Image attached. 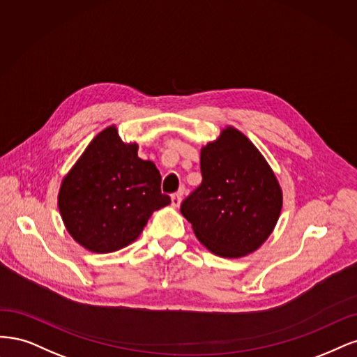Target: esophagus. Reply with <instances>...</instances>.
Wrapping results in <instances>:
<instances>
[{
	"label": "esophagus",
	"instance_id": "obj_1",
	"mask_svg": "<svg viewBox=\"0 0 357 357\" xmlns=\"http://www.w3.org/2000/svg\"><path fill=\"white\" fill-rule=\"evenodd\" d=\"M181 200H182V192L181 191L172 194V206H174V208H178V206L181 204Z\"/></svg>",
	"mask_w": 357,
	"mask_h": 357
}]
</instances>
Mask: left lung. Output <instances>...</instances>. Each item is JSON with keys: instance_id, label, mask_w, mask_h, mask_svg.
<instances>
[{"instance_id": "1", "label": "left lung", "mask_w": 357, "mask_h": 357, "mask_svg": "<svg viewBox=\"0 0 357 357\" xmlns=\"http://www.w3.org/2000/svg\"><path fill=\"white\" fill-rule=\"evenodd\" d=\"M202 183L181 204L197 238L213 254L257 250L279 220L282 191L255 145L228 128L202 149Z\"/></svg>"}]
</instances>
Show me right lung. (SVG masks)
<instances>
[{
	"instance_id": "right-lung-1",
	"label": "right lung",
	"mask_w": 357,
	"mask_h": 357,
	"mask_svg": "<svg viewBox=\"0 0 357 357\" xmlns=\"http://www.w3.org/2000/svg\"><path fill=\"white\" fill-rule=\"evenodd\" d=\"M170 203L162 175L124 144L116 128L102 130L62 182L59 211L75 241L108 254L132 243L154 211Z\"/></svg>"
}]
</instances>
